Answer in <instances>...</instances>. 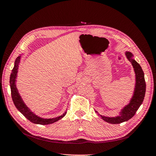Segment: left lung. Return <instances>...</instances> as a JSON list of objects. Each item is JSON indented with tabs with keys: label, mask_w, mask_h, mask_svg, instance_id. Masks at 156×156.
Returning a JSON list of instances; mask_svg holds the SVG:
<instances>
[{
	"label": "left lung",
	"mask_w": 156,
	"mask_h": 156,
	"mask_svg": "<svg viewBox=\"0 0 156 156\" xmlns=\"http://www.w3.org/2000/svg\"><path fill=\"white\" fill-rule=\"evenodd\" d=\"M126 58L131 63L134 68L135 73V86L131 100L128 104L122 108L119 115L116 116H106L99 114L98 112H95L101 117V119L108 123L112 124H120L124 122H126L133 117L139 107L143 103L146 92V83L144 80V74L139 63L136 62L133 58V55L131 52L126 51L125 53Z\"/></svg>",
	"instance_id": "left-lung-1"
}]
</instances>
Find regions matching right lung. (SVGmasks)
<instances>
[{"instance_id":"1","label":"right lung","mask_w":156,"mask_h":156,"mask_svg":"<svg viewBox=\"0 0 156 156\" xmlns=\"http://www.w3.org/2000/svg\"><path fill=\"white\" fill-rule=\"evenodd\" d=\"M21 58V55H20L18 56V57H17V58L16 59L15 62H14V66L12 71L10 78V85L11 89L12 100L13 101L14 105H15V106L17 108V110L21 113H22L23 116H25L28 120H30L32 123L36 124H51L54 123L55 122H57L61 119H62V118L66 115V114L67 111H65L62 115L58 116L57 117H55L53 118V119H44V118H41L39 116H37L35 113L33 112L30 108L27 106L25 102L23 101V99L20 96V92H19L16 87V79L17 76L19 65H20V63Z\"/></svg>"}]
</instances>
